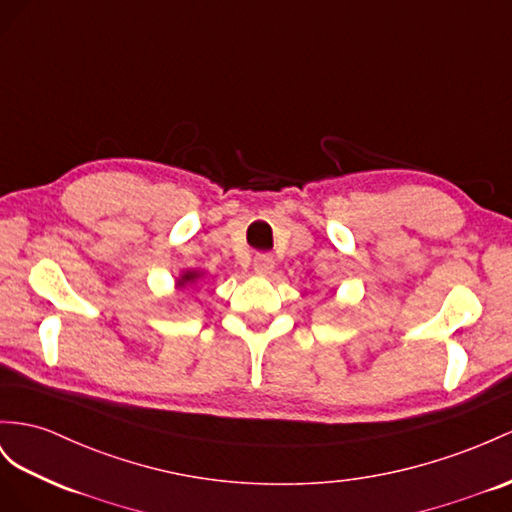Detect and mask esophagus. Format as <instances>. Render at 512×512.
Segmentation results:
<instances>
[{"label":"esophagus","instance_id":"obj_1","mask_svg":"<svg viewBox=\"0 0 512 512\" xmlns=\"http://www.w3.org/2000/svg\"><path fill=\"white\" fill-rule=\"evenodd\" d=\"M253 270H255V274H259V277H266V274H270V272L274 270V259H272V255H268V253L255 255V259H253Z\"/></svg>","mask_w":512,"mask_h":512}]
</instances>
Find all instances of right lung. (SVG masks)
<instances>
[{"mask_svg": "<svg viewBox=\"0 0 512 512\" xmlns=\"http://www.w3.org/2000/svg\"><path fill=\"white\" fill-rule=\"evenodd\" d=\"M199 279H203V272L201 270H183L179 277H177V281H175V290L177 292L186 290V287H192Z\"/></svg>", "mask_w": 512, "mask_h": 512, "instance_id": "right-lung-1", "label": "right lung"}]
</instances>
